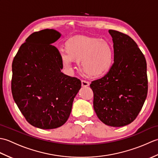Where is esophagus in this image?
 Instances as JSON below:
<instances>
[{
	"mask_svg": "<svg viewBox=\"0 0 158 158\" xmlns=\"http://www.w3.org/2000/svg\"><path fill=\"white\" fill-rule=\"evenodd\" d=\"M81 85L82 87H88L89 85V82L84 81V80H82L81 81Z\"/></svg>",
	"mask_w": 158,
	"mask_h": 158,
	"instance_id": "1",
	"label": "esophagus"
}]
</instances>
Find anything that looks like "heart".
<instances>
[{
	"instance_id": "heart-1",
	"label": "heart",
	"mask_w": 158,
	"mask_h": 158,
	"mask_svg": "<svg viewBox=\"0 0 158 158\" xmlns=\"http://www.w3.org/2000/svg\"><path fill=\"white\" fill-rule=\"evenodd\" d=\"M65 52L60 53L63 66L72 68L73 63L81 61V69L87 77L99 79L110 73L114 65L115 52L106 40L88 36H75L67 39Z\"/></svg>"
}]
</instances>
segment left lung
<instances>
[{
    "mask_svg": "<svg viewBox=\"0 0 158 158\" xmlns=\"http://www.w3.org/2000/svg\"><path fill=\"white\" fill-rule=\"evenodd\" d=\"M115 52L110 73L92 82L94 109L99 119L113 127L128 125L136 119L148 90L147 62L134 40L109 30Z\"/></svg>",
    "mask_w": 158,
    "mask_h": 158,
    "instance_id": "8db88e82",
    "label": "left lung"
}]
</instances>
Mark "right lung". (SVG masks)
Returning <instances> with one entry per match:
<instances>
[{
    "label": "right lung",
    "mask_w": 158,
    "mask_h": 158,
    "mask_svg": "<svg viewBox=\"0 0 158 158\" xmlns=\"http://www.w3.org/2000/svg\"><path fill=\"white\" fill-rule=\"evenodd\" d=\"M60 36L53 29L32 33L12 63L13 98L26 121L41 129L66 123L81 87L79 79L61 72L60 52L51 45Z\"/></svg>",
    "instance_id": "1"
}]
</instances>
